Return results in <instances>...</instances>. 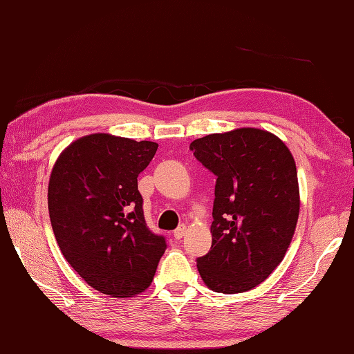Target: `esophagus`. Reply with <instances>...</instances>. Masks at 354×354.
I'll use <instances>...</instances> for the list:
<instances>
[{"instance_id":"1","label":"esophagus","mask_w":354,"mask_h":354,"mask_svg":"<svg viewBox=\"0 0 354 354\" xmlns=\"http://www.w3.org/2000/svg\"><path fill=\"white\" fill-rule=\"evenodd\" d=\"M185 234H186V226H185V225H180L178 228L174 231V237H176L177 240L182 239Z\"/></svg>"}]
</instances>
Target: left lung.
I'll list each match as a JSON object with an SVG mask.
<instances>
[{
    "mask_svg": "<svg viewBox=\"0 0 354 354\" xmlns=\"http://www.w3.org/2000/svg\"><path fill=\"white\" fill-rule=\"evenodd\" d=\"M189 149L217 177L212 245L197 259L200 276L212 291H248L276 270L295 236V158L281 138L256 128L209 134Z\"/></svg>",
    "mask_w": 354,
    "mask_h": 354,
    "instance_id": "obj_1",
    "label": "left lung"
}]
</instances>
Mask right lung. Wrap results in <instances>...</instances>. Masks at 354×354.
<instances>
[{
	"label": "right lung",
	"mask_w": 354,
	"mask_h": 354,
	"mask_svg": "<svg viewBox=\"0 0 354 354\" xmlns=\"http://www.w3.org/2000/svg\"><path fill=\"white\" fill-rule=\"evenodd\" d=\"M158 145L91 134L75 140L50 172L48 205L64 259L92 288L126 299L143 292L166 250L145 222L137 177Z\"/></svg>",
	"instance_id": "1"
}]
</instances>
